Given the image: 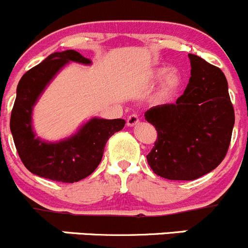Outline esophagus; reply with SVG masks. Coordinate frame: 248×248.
Returning <instances> with one entry per match:
<instances>
[{
    "instance_id": "esophagus-1",
    "label": "esophagus",
    "mask_w": 248,
    "mask_h": 248,
    "mask_svg": "<svg viewBox=\"0 0 248 248\" xmlns=\"http://www.w3.org/2000/svg\"><path fill=\"white\" fill-rule=\"evenodd\" d=\"M139 116L137 114H130L129 117H127L126 119V124L127 126H134V125H136L137 123H139Z\"/></svg>"
}]
</instances>
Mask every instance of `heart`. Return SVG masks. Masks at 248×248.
Returning <instances> with one entry per match:
<instances>
[{"instance_id":"obj_1","label":"heart","mask_w":248,"mask_h":248,"mask_svg":"<svg viewBox=\"0 0 248 248\" xmlns=\"http://www.w3.org/2000/svg\"><path fill=\"white\" fill-rule=\"evenodd\" d=\"M166 72H168V68L166 67L158 68V70L153 73V79H161V78L166 75ZM181 83H182V77H181V75L177 71H171V72H169L168 75H166L165 80H164L163 84V92H161L163 93V96L169 97L172 94H175L178 90V88H180Z\"/></svg>"}]
</instances>
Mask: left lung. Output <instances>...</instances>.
Wrapping results in <instances>:
<instances>
[{"mask_svg": "<svg viewBox=\"0 0 248 248\" xmlns=\"http://www.w3.org/2000/svg\"><path fill=\"white\" fill-rule=\"evenodd\" d=\"M188 56L192 70L183 95L176 104L144 113L158 132L148 165L173 181L197 180L217 168L227 155L235 123L224 73L200 56Z\"/></svg>", "mask_w": 248, "mask_h": 248, "instance_id": "8db88e82", "label": "left lung"}]
</instances>
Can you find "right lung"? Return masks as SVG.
<instances>
[{
  "label": "right lung",
  "mask_w": 248,
  "mask_h": 248,
  "mask_svg": "<svg viewBox=\"0 0 248 248\" xmlns=\"http://www.w3.org/2000/svg\"><path fill=\"white\" fill-rule=\"evenodd\" d=\"M68 61L90 63L76 50L53 53L19 80L11 114V131L21 161L29 171L56 182L73 183L92 175L102 159L107 140L124 127V119L93 118L72 137L48 143L31 126L33 105L46 85Z\"/></svg>",
  "instance_id": "1"
}]
</instances>
